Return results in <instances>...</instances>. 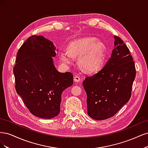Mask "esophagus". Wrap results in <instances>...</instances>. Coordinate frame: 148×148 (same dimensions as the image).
Listing matches in <instances>:
<instances>
[{"instance_id": "esophagus-1", "label": "esophagus", "mask_w": 148, "mask_h": 148, "mask_svg": "<svg viewBox=\"0 0 148 148\" xmlns=\"http://www.w3.org/2000/svg\"><path fill=\"white\" fill-rule=\"evenodd\" d=\"M80 81V78L79 77H78V76H75L74 77V82H79Z\"/></svg>"}]
</instances>
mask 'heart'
<instances>
[{"label":"heart","mask_w":148,"mask_h":148,"mask_svg":"<svg viewBox=\"0 0 148 148\" xmlns=\"http://www.w3.org/2000/svg\"><path fill=\"white\" fill-rule=\"evenodd\" d=\"M68 52L59 53V59L66 65H70L73 57H78L79 66L87 73L99 70L104 62L107 53L106 44L94 37L83 38L70 42Z\"/></svg>","instance_id":"obj_1"}]
</instances>
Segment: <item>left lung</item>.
I'll use <instances>...</instances> for the list:
<instances>
[{
	"label": "left lung",
	"instance_id": "8db88e82",
	"mask_svg": "<svg viewBox=\"0 0 148 148\" xmlns=\"http://www.w3.org/2000/svg\"><path fill=\"white\" fill-rule=\"evenodd\" d=\"M114 38V47L104 66L83 82L87 95V113L95 120L112 117L127 104L136 77L128 48L120 38Z\"/></svg>",
	"mask_w": 148,
	"mask_h": 148
}]
</instances>
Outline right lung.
Segmentation results:
<instances>
[{"label":"right lung","mask_w":148,"mask_h":148,"mask_svg":"<svg viewBox=\"0 0 148 148\" xmlns=\"http://www.w3.org/2000/svg\"><path fill=\"white\" fill-rule=\"evenodd\" d=\"M58 49L42 36H33L21 46L13 68L16 92L30 112L50 119L60 112L62 94L73 84V75L60 73L52 57Z\"/></svg>","instance_id":"obj_1"}]
</instances>
